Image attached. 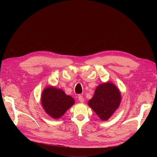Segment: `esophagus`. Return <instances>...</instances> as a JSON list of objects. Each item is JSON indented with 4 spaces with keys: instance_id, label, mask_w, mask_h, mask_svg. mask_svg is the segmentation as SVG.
<instances>
[{
    "instance_id": "obj_1",
    "label": "esophagus",
    "mask_w": 157,
    "mask_h": 157,
    "mask_svg": "<svg viewBox=\"0 0 157 157\" xmlns=\"http://www.w3.org/2000/svg\"><path fill=\"white\" fill-rule=\"evenodd\" d=\"M78 100L80 102H84V98H83V96L81 95L78 96Z\"/></svg>"
}]
</instances>
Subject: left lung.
<instances>
[{"mask_svg": "<svg viewBox=\"0 0 157 157\" xmlns=\"http://www.w3.org/2000/svg\"><path fill=\"white\" fill-rule=\"evenodd\" d=\"M121 94L111 82L102 83L95 89L94 97L88 104L102 120H108L120 105Z\"/></svg>", "mask_w": 157, "mask_h": 157, "instance_id": "1", "label": "left lung"}]
</instances>
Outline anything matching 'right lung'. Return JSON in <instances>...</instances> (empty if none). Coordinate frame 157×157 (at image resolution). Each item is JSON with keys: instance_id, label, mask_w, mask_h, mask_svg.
I'll return each instance as SVG.
<instances>
[{"instance_id": "obj_1", "label": "right lung", "mask_w": 157, "mask_h": 157, "mask_svg": "<svg viewBox=\"0 0 157 157\" xmlns=\"http://www.w3.org/2000/svg\"><path fill=\"white\" fill-rule=\"evenodd\" d=\"M41 104L49 117L58 119L74 104V100L72 97L66 95L62 90L48 86L41 95Z\"/></svg>"}]
</instances>
